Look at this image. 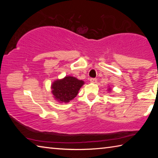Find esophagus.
<instances>
[{
    "mask_svg": "<svg viewBox=\"0 0 158 158\" xmlns=\"http://www.w3.org/2000/svg\"><path fill=\"white\" fill-rule=\"evenodd\" d=\"M90 81L91 83H96L97 82V79L95 78H90Z\"/></svg>",
    "mask_w": 158,
    "mask_h": 158,
    "instance_id": "34e87169",
    "label": "esophagus"
}]
</instances>
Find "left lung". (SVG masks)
Here are the masks:
<instances>
[{
	"label": "left lung",
	"mask_w": 158,
	"mask_h": 158,
	"mask_svg": "<svg viewBox=\"0 0 158 158\" xmlns=\"http://www.w3.org/2000/svg\"><path fill=\"white\" fill-rule=\"evenodd\" d=\"M109 91H111V89H110V88H109Z\"/></svg>",
	"instance_id": "obj_1"
}]
</instances>
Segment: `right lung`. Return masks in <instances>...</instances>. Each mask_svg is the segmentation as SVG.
Listing matches in <instances>:
<instances>
[{"label":"right lung","mask_w":158,"mask_h":158,"mask_svg":"<svg viewBox=\"0 0 158 158\" xmlns=\"http://www.w3.org/2000/svg\"><path fill=\"white\" fill-rule=\"evenodd\" d=\"M84 84V81L76 77L67 76L62 79L53 82L52 93L54 98L60 102H69L78 94L79 89Z\"/></svg>","instance_id":"right-lung-1"}]
</instances>
